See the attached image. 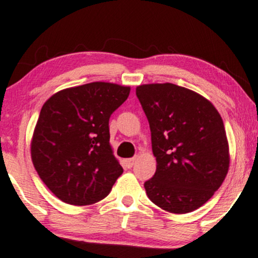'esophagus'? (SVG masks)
<instances>
[{
  "mask_svg": "<svg viewBox=\"0 0 258 258\" xmlns=\"http://www.w3.org/2000/svg\"><path fill=\"white\" fill-rule=\"evenodd\" d=\"M136 160H137V158H130V159H126L125 160V164H126V167L131 168L133 165H135Z\"/></svg>",
  "mask_w": 258,
  "mask_h": 258,
  "instance_id": "34e87169",
  "label": "esophagus"
}]
</instances>
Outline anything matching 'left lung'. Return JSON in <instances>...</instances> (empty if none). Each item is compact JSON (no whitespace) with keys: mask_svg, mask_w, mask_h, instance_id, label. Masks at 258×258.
<instances>
[{"mask_svg":"<svg viewBox=\"0 0 258 258\" xmlns=\"http://www.w3.org/2000/svg\"><path fill=\"white\" fill-rule=\"evenodd\" d=\"M136 94L149 121L156 172L144 183L155 205L172 214L203 206L226 178L229 149L220 112L173 84L142 85Z\"/></svg>","mask_w":258,"mask_h":258,"instance_id":"obj_1","label":"left lung"}]
</instances>
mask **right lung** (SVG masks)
Listing matches in <instances>:
<instances>
[{
    "label": "right lung",
    "instance_id": "right-lung-1",
    "mask_svg": "<svg viewBox=\"0 0 258 258\" xmlns=\"http://www.w3.org/2000/svg\"><path fill=\"white\" fill-rule=\"evenodd\" d=\"M130 87L91 82L63 90L44 103L31 142L42 182L70 205L104 199L123 170L110 147L109 119Z\"/></svg>",
    "mask_w": 258,
    "mask_h": 258
}]
</instances>
